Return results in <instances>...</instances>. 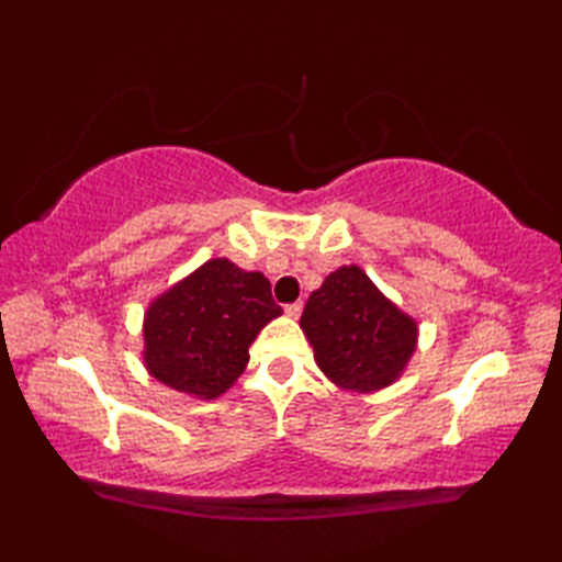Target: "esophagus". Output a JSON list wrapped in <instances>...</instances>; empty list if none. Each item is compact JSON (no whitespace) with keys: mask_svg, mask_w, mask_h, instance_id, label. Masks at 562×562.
<instances>
[{"mask_svg":"<svg viewBox=\"0 0 562 562\" xmlns=\"http://www.w3.org/2000/svg\"><path fill=\"white\" fill-rule=\"evenodd\" d=\"M302 308H304V304H302V302H294V304H288V306H284V312H288V316H292V318H300Z\"/></svg>","mask_w":562,"mask_h":562,"instance_id":"esophagus-1","label":"esophagus"}]
</instances>
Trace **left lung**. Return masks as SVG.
Instances as JSON below:
<instances>
[{"instance_id": "left-lung-1", "label": "left lung", "mask_w": 562, "mask_h": 562, "mask_svg": "<svg viewBox=\"0 0 562 562\" xmlns=\"http://www.w3.org/2000/svg\"><path fill=\"white\" fill-rule=\"evenodd\" d=\"M300 326L321 372L336 386L357 393L393 384L417 345L415 321L357 266L328 274L308 296Z\"/></svg>"}]
</instances>
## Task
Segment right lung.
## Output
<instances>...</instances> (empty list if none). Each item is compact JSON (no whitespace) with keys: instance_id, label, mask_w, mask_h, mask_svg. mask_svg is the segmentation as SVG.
<instances>
[{"instance_id":"add662e5","label":"right lung","mask_w":562,"mask_h":562,"mask_svg":"<svg viewBox=\"0 0 562 562\" xmlns=\"http://www.w3.org/2000/svg\"><path fill=\"white\" fill-rule=\"evenodd\" d=\"M280 314L266 274L212 258L149 304L147 372L181 393L217 398L244 374L250 342Z\"/></svg>"}]
</instances>
